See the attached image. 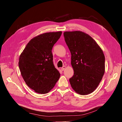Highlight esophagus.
<instances>
[{"label": "esophagus", "instance_id": "34e87169", "mask_svg": "<svg viewBox=\"0 0 122 122\" xmlns=\"http://www.w3.org/2000/svg\"><path fill=\"white\" fill-rule=\"evenodd\" d=\"M65 68H66V66H63V67L61 68V70H62V71H64V70H65Z\"/></svg>", "mask_w": 122, "mask_h": 122}]
</instances>
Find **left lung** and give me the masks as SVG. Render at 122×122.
I'll return each instance as SVG.
<instances>
[{
	"instance_id": "obj_1",
	"label": "left lung",
	"mask_w": 122,
	"mask_h": 122,
	"mask_svg": "<svg viewBox=\"0 0 122 122\" xmlns=\"http://www.w3.org/2000/svg\"><path fill=\"white\" fill-rule=\"evenodd\" d=\"M65 42L71 54L74 75L69 80L74 91L85 95L97 88L105 72V56L99 45L80 30L65 31Z\"/></svg>"
}]
</instances>
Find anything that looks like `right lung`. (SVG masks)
Masks as SVG:
<instances>
[{
  "mask_svg": "<svg viewBox=\"0 0 122 122\" xmlns=\"http://www.w3.org/2000/svg\"><path fill=\"white\" fill-rule=\"evenodd\" d=\"M62 31L49 32L34 37L19 57V67L25 84L36 92H49L60 74L55 68L52 49Z\"/></svg>",
  "mask_w": 122,
  "mask_h": 122,
  "instance_id": "add662e5",
  "label": "right lung"
}]
</instances>
